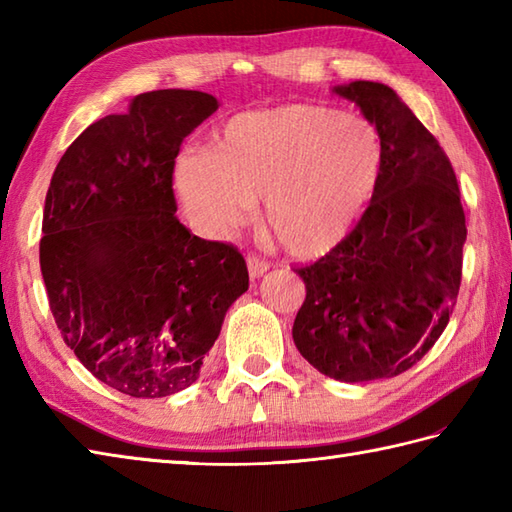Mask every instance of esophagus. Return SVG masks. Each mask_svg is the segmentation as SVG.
I'll list each match as a JSON object with an SVG mask.
<instances>
[{
    "instance_id": "esophagus-1",
    "label": "esophagus",
    "mask_w": 512,
    "mask_h": 512,
    "mask_svg": "<svg viewBox=\"0 0 512 512\" xmlns=\"http://www.w3.org/2000/svg\"><path fill=\"white\" fill-rule=\"evenodd\" d=\"M246 266H248V275H250V279H257V277H262L266 270L270 268V264L266 262V259H262L259 255H253V253H248L246 255Z\"/></svg>"
}]
</instances>
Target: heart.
<instances>
[{
	"mask_svg": "<svg viewBox=\"0 0 512 512\" xmlns=\"http://www.w3.org/2000/svg\"><path fill=\"white\" fill-rule=\"evenodd\" d=\"M383 165V140L367 118L290 103L228 118L209 154L178 158L176 187L193 220L215 235L253 220L264 198L279 244L314 259L361 222Z\"/></svg>",
	"mask_w": 512,
	"mask_h": 512,
	"instance_id": "heart-1",
	"label": "heart"
}]
</instances>
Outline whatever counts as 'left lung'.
<instances>
[{
  "instance_id": "1",
  "label": "left lung",
  "mask_w": 512,
  "mask_h": 512,
  "mask_svg": "<svg viewBox=\"0 0 512 512\" xmlns=\"http://www.w3.org/2000/svg\"><path fill=\"white\" fill-rule=\"evenodd\" d=\"M332 92L376 125L385 165L354 231L295 270L306 301L292 339L321 374L363 383L407 372L447 328L466 220L447 154L389 85L354 81Z\"/></svg>"
}]
</instances>
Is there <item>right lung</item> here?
Instances as JSON below:
<instances>
[{"label": "right lung", "instance_id": "1", "mask_svg": "<svg viewBox=\"0 0 512 512\" xmlns=\"http://www.w3.org/2000/svg\"><path fill=\"white\" fill-rule=\"evenodd\" d=\"M217 107L198 90L138 94L85 129L52 173L39 244L52 317L83 367L127 396L193 385L248 290L242 253L176 217L180 145Z\"/></svg>", "mask_w": 512, "mask_h": 512}]
</instances>
